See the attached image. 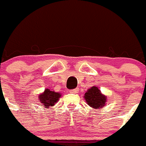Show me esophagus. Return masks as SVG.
<instances>
[{
  "label": "esophagus",
  "mask_w": 146,
  "mask_h": 146,
  "mask_svg": "<svg viewBox=\"0 0 146 146\" xmlns=\"http://www.w3.org/2000/svg\"><path fill=\"white\" fill-rule=\"evenodd\" d=\"M70 93H76V92H77V89L70 90Z\"/></svg>",
  "instance_id": "esophagus-1"
}]
</instances>
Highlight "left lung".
Returning a JSON list of instances; mask_svg holds the SVG:
<instances>
[{
  "mask_svg": "<svg viewBox=\"0 0 146 146\" xmlns=\"http://www.w3.org/2000/svg\"><path fill=\"white\" fill-rule=\"evenodd\" d=\"M84 98L88 105L94 109H101L105 106L106 102V96L103 95L101 92L96 86H92L88 90Z\"/></svg>",
  "mask_w": 146,
  "mask_h": 146,
  "instance_id": "1",
  "label": "left lung"
}]
</instances>
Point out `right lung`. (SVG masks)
Segmentation results:
<instances>
[{
    "instance_id": "right-lung-1",
    "label": "right lung",
    "mask_w": 146,
    "mask_h": 146,
    "mask_svg": "<svg viewBox=\"0 0 146 146\" xmlns=\"http://www.w3.org/2000/svg\"><path fill=\"white\" fill-rule=\"evenodd\" d=\"M61 93L53 92L48 88H46L44 92L39 96V100L41 104H43L46 108L54 106V104L58 101L61 98Z\"/></svg>"
}]
</instances>
